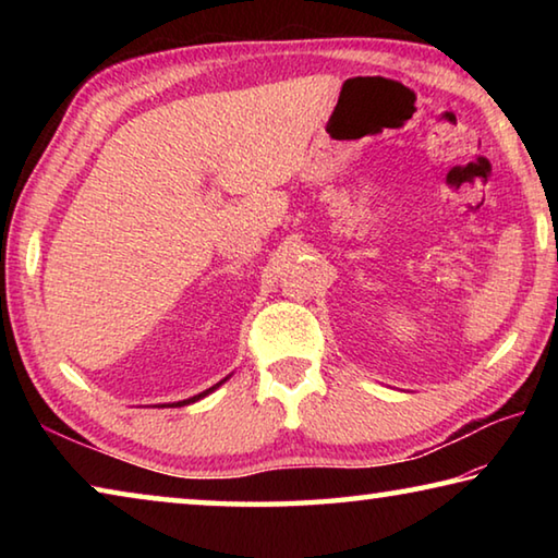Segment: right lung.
I'll return each instance as SVG.
<instances>
[{
	"label": "right lung",
	"instance_id": "right-lung-1",
	"mask_svg": "<svg viewBox=\"0 0 558 558\" xmlns=\"http://www.w3.org/2000/svg\"><path fill=\"white\" fill-rule=\"evenodd\" d=\"M226 381V379H223ZM223 381H219L216 386H211V389H206V391H202L199 396H192V399H186V401H177V403H172V405H186V403H194V401H199V399H204V396H209L214 389H219V386L223 384Z\"/></svg>",
	"mask_w": 558,
	"mask_h": 558
}]
</instances>
